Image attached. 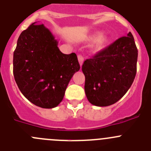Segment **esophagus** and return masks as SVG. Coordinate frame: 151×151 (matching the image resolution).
Masks as SVG:
<instances>
[{"mask_svg":"<svg viewBox=\"0 0 151 151\" xmlns=\"http://www.w3.org/2000/svg\"><path fill=\"white\" fill-rule=\"evenodd\" d=\"M78 62H79V64H80V66L81 67V65H82V64H83V61H84V58H83L82 55H78Z\"/></svg>","mask_w":151,"mask_h":151,"instance_id":"obj_1","label":"esophagus"}]
</instances>
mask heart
I'll use <instances>...</instances> for the list:
<instances>
[{"instance_id": "1", "label": "heart", "mask_w": 151, "mask_h": 151, "mask_svg": "<svg viewBox=\"0 0 151 151\" xmlns=\"http://www.w3.org/2000/svg\"><path fill=\"white\" fill-rule=\"evenodd\" d=\"M86 42H94L93 48L96 50H99L102 49L108 41L107 35H103L101 31H96L90 34L84 38Z\"/></svg>"}]
</instances>
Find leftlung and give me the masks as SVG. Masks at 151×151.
Segmentation results:
<instances>
[{"mask_svg": "<svg viewBox=\"0 0 151 151\" xmlns=\"http://www.w3.org/2000/svg\"><path fill=\"white\" fill-rule=\"evenodd\" d=\"M138 50L131 32L84 61V90L88 101L98 107L117 102L124 96L136 74Z\"/></svg>", "mask_w": 151, "mask_h": 151, "instance_id": "1", "label": "left lung"}]
</instances>
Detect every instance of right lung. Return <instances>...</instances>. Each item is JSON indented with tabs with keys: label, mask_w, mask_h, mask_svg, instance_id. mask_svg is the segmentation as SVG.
Returning <instances> with one entry per match:
<instances>
[{
	"label": "right lung",
	"mask_w": 151,
	"mask_h": 151,
	"mask_svg": "<svg viewBox=\"0 0 151 151\" xmlns=\"http://www.w3.org/2000/svg\"><path fill=\"white\" fill-rule=\"evenodd\" d=\"M79 69L76 54L61 52L44 24L33 23L20 35L13 55L14 78L22 94L35 105L57 107Z\"/></svg>",
	"instance_id": "add662e5"
}]
</instances>
